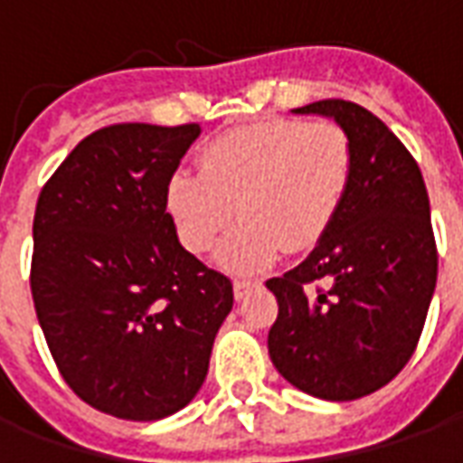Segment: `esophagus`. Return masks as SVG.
I'll use <instances>...</instances> for the list:
<instances>
[{"instance_id": "obj_1", "label": "esophagus", "mask_w": 463, "mask_h": 463, "mask_svg": "<svg viewBox=\"0 0 463 463\" xmlns=\"http://www.w3.org/2000/svg\"><path fill=\"white\" fill-rule=\"evenodd\" d=\"M260 282L258 280H235L232 282V292H235V300H242L248 292L252 290V288H258Z\"/></svg>"}]
</instances>
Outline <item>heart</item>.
<instances>
[{
	"mask_svg": "<svg viewBox=\"0 0 463 463\" xmlns=\"http://www.w3.org/2000/svg\"><path fill=\"white\" fill-rule=\"evenodd\" d=\"M198 171H175L165 205L183 245L222 268L258 272L280 255L310 250L337 218L352 183V143L332 121L268 118L213 138Z\"/></svg>",
	"mask_w": 463,
	"mask_h": 463,
	"instance_id": "b5f03b06",
	"label": "heart"
}]
</instances>
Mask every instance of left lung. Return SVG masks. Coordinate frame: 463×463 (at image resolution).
Wrapping results in <instances>:
<instances>
[{
	"instance_id": "obj_1",
	"label": "left lung",
	"mask_w": 463,
	"mask_h": 463,
	"mask_svg": "<svg viewBox=\"0 0 463 463\" xmlns=\"http://www.w3.org/2000/svg\"><path fill=\"white\" fill-rule=\"evenodd\" d=\"M295 114L345 128L352 183L315 250L265 282L278 298L268 349L292 387L352 402L397 377L424 330L439 262L427 185L404 143L367 109L325 99Z\"/></svg>"
}]
</instances>
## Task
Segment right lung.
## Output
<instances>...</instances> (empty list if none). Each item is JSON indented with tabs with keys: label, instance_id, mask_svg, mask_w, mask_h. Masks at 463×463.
Segmentation results:
<instances>
[{
	"label": "right lung",
	"instance_id": "add662e5",
	"mask_svg": "<svg viewBox=\"0 0 463 463\" xmlns=\"http://www.w3.org/2000/svg\"><path fill=\"white\" fill-rule=\"evenodd\" d=\"M198 123H116L39 193L32 298L76 397L131 421L171 417L208 374L232 282L183 248L165 185Z\"/></svg>",
	"mask_w": 463,
	"mask_h": 463
}]
</instances>
